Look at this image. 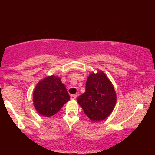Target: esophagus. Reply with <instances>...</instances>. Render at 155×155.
Masks as SVG:
<instances>
[{"label":"esophagus","mask_w":155,"mask_h":155,"mask_svg":"<svg viewBox=\"0 0 155 155\" xmlns=\"http://www.w3.org/2000/svg\"><path fill=\"white\" fill-rule=\"evenodd\" d=\"M77 98V95L76 94H71V99H75Z\"/></svg>","instance_id":"esophagus-1"}]
</instances>
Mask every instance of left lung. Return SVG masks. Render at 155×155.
Wrapping results in <instances>:
<instances>
[{
    "label": "left lung",
    "mask_w": 155,
    "mask_h": 155,
    "mask_svg": "<svg viewBox=\"0 0 155 155\" xmlns=\"http://www.w3.org/2000/svg\"><path fill=\"white\" fill-rule=\"evenodd\" d=\"M86 91L78 98L84 114L92 121H101L113 111L116 93L113 84L101 70L92 72L86 82Z\"/></svg>",
    "instance_id": "left-lung-1"
}]
</instances>
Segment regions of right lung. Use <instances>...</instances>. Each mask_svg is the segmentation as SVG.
<instances>
[{"mask_svg": "<svg viewBox=\"0 0 155 155\" xmlns=\"http://www.w3.org/2000/svg\"><path fill=\"white\" fill-rule=\"evenodd\" d=\"M33 104L41 116L50 117L59 111L70 100L65 86L58 76L52 75L41 79L33 92Z\"/></svg>", "mask_w": 155, "mask_h": 155, "instance_id": "1", "label": "right lung"}]
</instances>
